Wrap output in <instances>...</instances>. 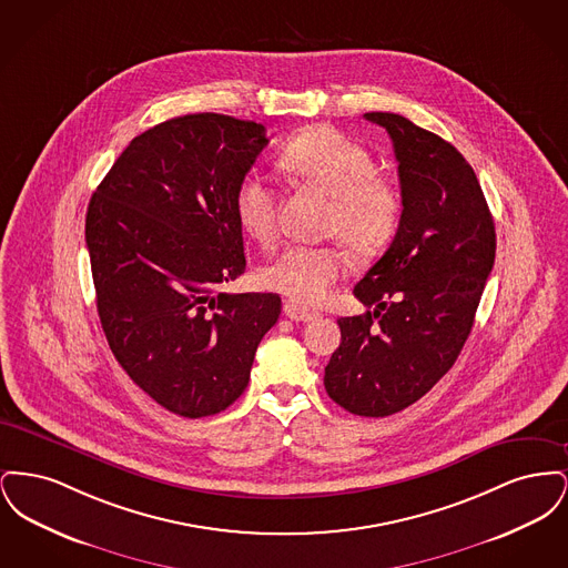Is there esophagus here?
I'll return each instance as SVG.
<instances>
[{"label": "esophagus", "instance_id": "1", "mask_svg": "<svg viewBox=\"0 0 568 568\" xmlns=\"http://www.w3.org/2000/svg\"><path fill=\"white\" fill-rule=\"evenodd\" d=\"M283 311H285V315H287L292 322H302V324H308V322H313V320L320 317V313H315V311H311V308H306V306H300L297 302H285Z\"/></svg>", "mask_w": 568, "mask_h": 568}]
</instances>
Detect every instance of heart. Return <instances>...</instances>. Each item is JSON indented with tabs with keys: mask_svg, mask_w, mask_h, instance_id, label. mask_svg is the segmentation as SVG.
<instances>
[{
	"mask_svg": "<svg viewBox=\"0 0 568 568\" xmlns=\"http://www.w3.org/2000/svg\"><path fill=\"white\" fill-rule=\"evenodd\" d=\"M278 163L306 187L329 200L327 234L357 255H375L400 225L403 197L398 187L377 174L373 153L336 132L311 128L281 151ZM278 197L266 176L244 174L234 193V211L244 232L264 246L276 241ZM345 272V257L334 246L294 244L268 266L266 283L297 304H322Z\"/></svg>",
	"mask_w": 568,
	"mask_h": 568,
	"instance_id": "1",
	"label": "heart"
}]
</instances>
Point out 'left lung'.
<instances>
[{"mask_svg":"<svg viewBox=\"0 0 568 568\" xmlns=\"http://www.w3.org/2000/svg\"><path fill=\"white\" fill-rule=\"evenodd\" d=\"M385 128L398 162L403 215L383 257L355 285L368 306L343 317L325 392L362 417H387L428 394L473 329L496 255L494 219L470 163L440 135L394 112Z\"/></svg>","mask_w":568,"mask_h":568,"instance_id":"obj_1","label":"left lung"}]
</instances>
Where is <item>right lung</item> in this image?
Masks as SVG:
<instances>
[{
	"label": "right lung",
	"instance_id": "1",
	"mask_svg": "<svg viewBox=\"0 0 568 568\" xmlns=\"http://www.w3.org/2000/svg\"><path fill=\"white\" fill-rule=\"evenodd\" d=\"M268 144L262 123L185 114L135 135L93 193L84 239L110 349L181 417L225 410L246 387L276 294H225L246 271L234 193Z\"/></svg>",
	"mask_w": 568,
	"mask_h": 568
}]
</instances>
